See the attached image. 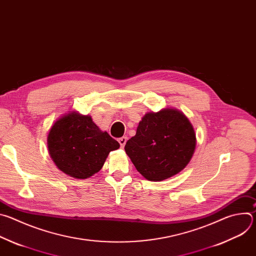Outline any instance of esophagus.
Segmentation results:
<instances>
[{
	"instance_id": "obj_1",
	"label": "esophagus",
	"mask_w": 256,
	"mask_h": 256,
	"mask_svg": "<svg viewBox=\"0 0 256 256\" xmlns=\"http://www.w3.org/2000/svg\"><path fill=\"white\" fill-rule=\"evenodd\" d=\"M126 140H128L126 136H122V138H118V142H120V147H122V148H124V144H126Z\"/></svg>"
}]
</instances>
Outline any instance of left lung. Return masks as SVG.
Listing matches in <instances>:
<instances>
[{
  "mask_svg": "<svg viewBox=\"0 0 256 256\" xmlns=\"http://www.w3.org/2000/svg\"><path fill=\"white\" fill-rule=\"evenodd\" d=\"M196 149V134L188 118L176 109L149 112L140 122L124 150L148 180L162 181L184 169Z\"/></svg>",
  "mask_w": 256,
  "mask_h": 256,
  "instance_id": "left-lung-1",
  "label": "left lung"
}]
</instances>
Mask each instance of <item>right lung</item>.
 <instances>
[{
    "label": "right lung",
    "instance_id": "1",
    "mask_svg": "<svg viewBox=\"0 0 256 256\" xmlns=\"http://www.w3.org/2000/svg\"><path fill=\"white\" fill-rule=\"evenodd\" d=\"M52 159L58 169L78 179L97 173L118 140L101 132L88 116L68 114L54 122L48 136Z\"/></svg>",
    "mask_w": 256,
    "mask_h": 256
}]
</instances>
